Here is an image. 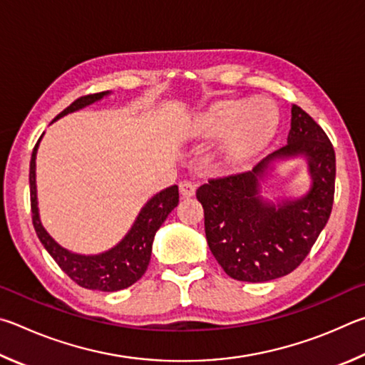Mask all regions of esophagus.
Listing matches in <instances>:
<instances>
[{
	"instance_id": "1",
	"label": "esophagus",
	"mask_w": 365,
	"mask_h": 365,
	"mask_svg": "<svg viewBox=\"0 0 365 365\" xmlns=\"http://www.w3.org/2000/svg\"><path fill=\"white\" fill-rule=\"evenodd\" d=\"M179 192H181L184 199H190L195 194V184L192 181L179 182Z\"/></svg>"
}]
</instances>
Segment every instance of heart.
Here are the masks:
<instances>
[{"label": "heart", "instance_id": "heart-1", "mask_svg": "<svg viewBox=\"0 0 365 365\" xmlns=\"http://www.w3.org/2000/svg\"><path fill=\"white\" fill-rule=\"evenodd\" d=\"M279 112L267 99H222L199 112L189 134L199 140H221L216 150L226 170H237L258 155L277 131Z\"/></svg>", "mask_w": 365, "mask_h": 365}]
</instances>
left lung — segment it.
I'll return each mask as SVG.
<instances>
[{
    "instance_id": "8db88e82",
    "label": "left lung",
    "mask_w": 365,
    "mask_h": 365,
    "mask_svg": "<svg viewBox=\"0 0 365 365\" xmlns=\"http://www.w3.org/2000/svg\"><path fill=\"white\" fill-rule=\"evenodd\" d=\"M304 158L310 189L295 200L262 195L277 163ZM335 192V150L302 107L292 106L287 144L242 175L212 179L197 189L210 250L229 277L267 282L290 274L329 221Z\"/></svg>"
}]
</instances>
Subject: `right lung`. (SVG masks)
<instances>
[{
  "instance_id": "add662e5",
  "label": "right lung",
  "mask_w": 365,
  "mask_h": 365,
  "mask_svg": "<svg viewBox=\"0 0 365 365\" xmlns=\"http://www.w3.org/2000/svg\"><path fill=\"white\" fill-rule=\"evenodd\" d=\"M112 91H102L76 99L73 104H70L66 110H62L53 120H59L68 113L78 112L81 108L99 102L110 96ZM44 134V133H43ZM41 134V138H43ZM31 152L30 160V200H31V213H34V227L36 231L38 239L46 248L48 253L54 258L61 269L67 276L75 280L76 284L85 287L89 290L101 292H118L143 277L147 266L150 261L152 244L155 232L163 225V221L168 218V215L178 207L179 192L178 186L166 187L160 190L152 199L147 200L145 205L140 208L139 215L134 220L130 231L125 234L117 245H113L108 250L98 255H81L70 252L68 248L51 237L49 232L44 229L40 210H38V192H36V152L40 147V140Z\"/></svg>"
}]
</instances>
